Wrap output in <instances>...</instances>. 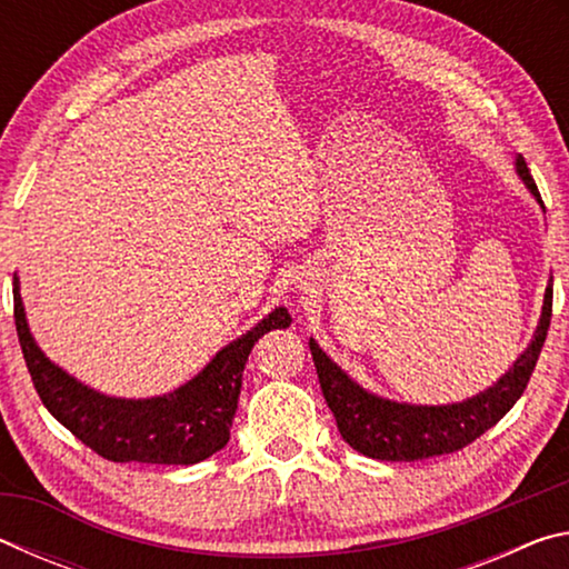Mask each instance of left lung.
<instances>
[{
	"instance_id": "8db88e82",
	"label": "left lung",
	"mask_w": 569,
	"mask_h": 569,
	"mask_svg": "<svg viewBox=\"0 0 569 569\" xmlns=\"http://www.w3.org/2000/svg\"><path fill=\"white\" fill-rule=\"evenodd\" d=\"M515 166L517 176L537 198V203L545 206L525 158L517 156ZM550 319L552 276L545 291L542 316H539L535 339L512 363V369L495 387L479 391L477 397L445 403V407H421V403H401L377 397L341 371V366H336L313 339L308 341V349H311L316 373H319L323 399L333 411L343 441H349L356 451L371 459L417 461L465 449L515 407L527 389L529 377H532L539 351H542L547 339V329H550Z\"/></svg>"
}]
</instances>
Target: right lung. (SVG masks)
<instances>
[{
    "label": "right lung",
    "instance_id": "obj_1",
    "mask_svg": "<svg viewBox=\"0 0 569 569\" xmlns=\"http://www.w3.org/2000/svg\"><path fill=\"white\" fill-rule=\"evenodd\" d=\"M14 323L27 369L52 417L110 461L142 465H198L223 449L238 409L243 369L253 343L263 333L291 326L283 306L216 353L196 379L152 399L108 397L70 377L47 359L30 333L14 276Z\"/></svg>",
    "mask_w": 569,
    "mask_h": 569
}]
</instances>
